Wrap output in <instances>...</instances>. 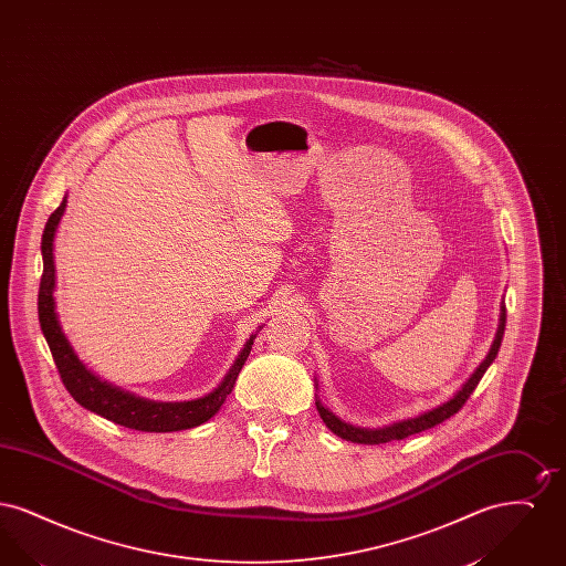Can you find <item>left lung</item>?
Here are the masks:
<instances>
[{
	"mask_svg": "<svg viewBox=\"0 0 566 566\" xmlns=\"http://www.w3.org/2000/svg\"><path fill=\"white\" fill-rule=\"evenodd\" d=\"M505 321H507V310H505V303H501V316H499V328H496V337L490 346V352L485 354L484 360L480 363V367L473 371V376L469 377L462 388L458 390L457 395L446 401V403L437 405L431 411H424L416 418H407V420H399V422H392L388 427H381V429H360V427H352L348 422L339 420L333 411H328L324 407L323 401L316 397V409L323 418L324 424L335 432L337 437L352 441V443H365V446H377V443H388V441H399L405 439L409 434H416V432L427 431L432 429L437 424H441L443 420H448L450 416L458 413V409L462 405L467 403V399L473 395L475 386L480 384V379L484 377L485 369L492 365V360L496 358L499 348H501V342H503V335H505Z\"/></svg>",
	"mask_w": 566,
	"mask_h": 566,
	"instance_id": "8db88e82",
	"label": "left lung"
}]
</instances>
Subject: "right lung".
Masks as SVG:
<instances>
[{"label": "right lung", "mask_w": 566, "mask_h": 566, "mask_svg": "<svg viewBox=\"0 0 566 566\" xmlns=\"http://www.w3.org/2000/svg\"><path fill=\"white\" fill-rule=\"evenodd\" d=\"M67 197H63L61 206L54 210L44 233H42V261H44V273L40 280V295H38V316L40 326L46 337V344L53 352L54 365L59 369V376L67 392L74 397V401L106 418L114 424H120L125 429H135L144 432H171L185 431L208 422L224 399L231 395L235 379L242 371L243 363L252 350L254 335L245 342L240 356L235 358L229 374L214 388V392L195 399V401H180V403H161V401H148L142 397H135L127 390H120L118 386H112L102 377L95 376L84 367L78 354L70 346L56 310H54V233L61 222V216L65 212Z\"/></svg>", "instance_id": "right-lung-1"}]
</instances>
